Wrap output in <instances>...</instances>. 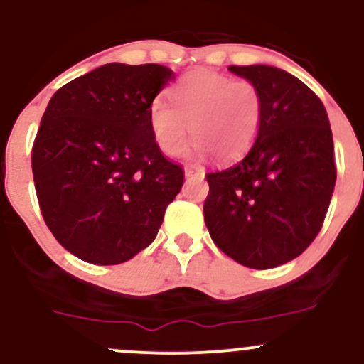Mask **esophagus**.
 Listing matches in <instances>:
<instances>
[{
	"label": "esophagus",
	"mask_w": 364,
	"mask_h": 364,
	"mask_svg": "<svg viewBox=\"0 0 364 364\" xmlns=\"http://www.w3.org/2000/svg\"><path fill=\"white\" fill-rule=\"evenodd\" d=\"M200 174V171L195 168V166H186L185 168V176L186 178H195V176H198Z\"/></svg>",
	"instance_id": "obj_1"
}]
</instances>
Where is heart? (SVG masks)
Masks as SVG:
<instances>
[{
	"label": "heart",
	"instance_id": "1",
	"mask_svg": "<svg viewBox=\"0 0 364 364\" xmlns=\"http://www.w3.org/2000/svg\"><path fill=\"white\" fill-rule=\"evenodd\" d=\"M168 95L171 104L156 99L149 109L154 140L168 156L183 154L190 132L195 156L214 152L225 162L243 157L257 140L263 97L248 78L195 70L183 75Z\"/></svg>",
	"mask_w": 364,
	"mask_h": 364
}]
</instances>
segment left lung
<instances>
[{
	"label": "left lung",
	"mask_w": 364,
	"mask_h": 364,
	"mask_svg": "<svg viewBox=\"0 0 364 364\" xmlns=\"http://www.w3.org/2000/svg\"><path fill=\"white\" fill-rule=\"evenodd\" d=\"M262 92L260 129L248 154L207 173L203 215L220 252L250 269L299 257L323 225L336 186L333 140L318 95L284 70L229 66Z\"/></svg>",
	"instance_id": "left-lung-1"
}]
</instances>
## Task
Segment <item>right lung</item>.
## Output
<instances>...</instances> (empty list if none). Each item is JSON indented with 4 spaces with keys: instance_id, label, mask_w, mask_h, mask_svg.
Returning <instances> with one entry per match:
<instances>
[{
    "instance_id": "add662e5",
    "label": "right lung",
    "mask_w": 364,
    "mask_h": 364,
    "mask_svg": "<svg viewBox=\"0 0 364 364\" xmlns=\"http://www.w3.org/2000/svg\"><path fill=\"white\" fill-rule=\"evenodd\" d=\"M173 78L162 65L109 63L63 85L32 145L44 223L63 248L94 265H118L156 240L185 181L149 123Z\"/></svg>"
}]
</instances>
